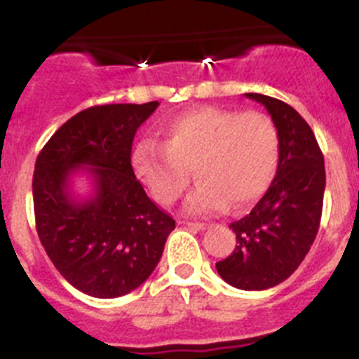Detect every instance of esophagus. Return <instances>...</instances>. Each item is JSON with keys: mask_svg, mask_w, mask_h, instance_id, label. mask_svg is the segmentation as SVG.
I'll use <instances>...</instances> for the list:
<instances>
[{"mask_svg": "<svg viewBox=\"0 0 359 359\" xmlns=\"http://www.w3.org/2000/svg\"><path fill=\"white\" fill-rule=\"evenodd\" d=\"M187 225L192 229H197V231H204L208 227V224H203V222H187Z\"/></svg>", "mask_w": 359, "mask_h": 359, "instance_id": "34e87169", "label": "esophagus"}]
</instances>
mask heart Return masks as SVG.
I'll return each mask as SVG.
<instances>
[{
    "instance_id": "obj_1",
    "label": "heart",
    "mask_w": 359,
    "mask_h": 359,
    "mask_svg": "<svg viewBox=\"0 0 359 359\" xmlns=\"http://www.w3.org/2000/svg\"><path fill=\"white\" fill-rule=\"evenodd\" d=\"M162 135V144L139 142L132 153L135 176L160 204L170 206L183 196L190 170L199 183L187 210L196 215L217 213L229 204L234 211L247 210L275 182L282 144L268 114L196 107L167 119Z\"/></svg>"
}]
</instances>
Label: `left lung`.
<instances>
[{
	"mask_svg": "<svg viewBox=\"0 0 359 359\" xmlns=\"http://www.w3.org/2000/svg\"><path fill=\"white\" fill-rule=\"evenodd\" d=\"M245 97L264 105L275 121L280 165L254 210L229 225L236 248L217 262V271L233 287L264 291L289 278L309 254L319 231L326 172L316 135L298 111L266 95Z\"/></svg>",
	"mask_w": 359,
	"mask_h": 359,
	"instance_id": "1",
	"label": "left lung"
}]
</instances>
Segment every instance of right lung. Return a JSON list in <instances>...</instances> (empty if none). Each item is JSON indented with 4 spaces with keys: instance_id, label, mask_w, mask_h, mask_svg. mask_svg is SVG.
Masks as SVG:
<instances>
[{
    "instance_id": "obj_1",
    "label": "right lung",
    "mask_w": 359,
    "mask_h": 359,
    "mask_svg": "<svg viewBox=\"0 0 359 359\" xmlns=\"http://www.w3.org/2000/svg\"><path fill=\"white\" fill-rule=\"evenodd\" d=\"M158 102L84 109L40 151L33 174L36 233L68 284L93 298H119L146 282L176 224L132 169V142ZM86 173L94 190L79 200L69 185Z\"/></svg>"
}]
</instances>
